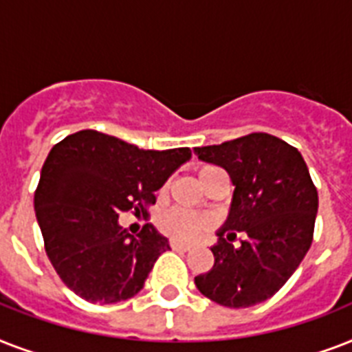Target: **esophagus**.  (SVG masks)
I'll return each mask as SVG.
<instances>
[{"mask_svg":"<svg viewBox=\"0 0 352 352\" xmlns=\"http://www.w3.org/2000/svg\"><path fill=\"white\" fill-rule=\"evenodd\" d=\"M170 246L173 248V250H179V252H188L192 246L188 245V243H181V241H170Z\"/></svg>","mask_w":352,"mask_h":352,"instance_id":"1","label":"esophagus"}]
</instances>
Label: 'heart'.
<instances>
[{"label":"heart","mask_w":352,"mask_h":352,"mask_svg":"<svg viewBox=\"0 0 352 352\" xmlns=\"http://www.w3.org/2000/svg\"><path fill=\"white\" fill-rule=\"evenodd\" d=\"M217 168H212V166H203V168H199L197 177L199 181H203L204 177L212 173ZM160 228L166 232L171 237H175V239H193V237H197V235L203 234L206 230V219L201 217L197 214H192V212H186V210H170V212H166L162 217H160Z\"/></svg>","instance_id":"heart-1"}]
</instances>
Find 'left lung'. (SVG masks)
<instances>
[{"label": "left lung", "instance_id": "8db88e82", "mask_svg": "<svg viewBox=\"0 0 352 352\" xmlns=\"http://www.w3.org/2000/svg\"><path fill=\"white\" fill-rule=\"evenodd\" d=\"M193 151L225 168L235 186L219 241L212 246L214 267L199 274L195 285L223 307L257 305L289 281L311 248L318 192L309 168L298 149L268 133ZM237 231L245 239L234 247L230 241Z\"/></svg>", "mask_w": 352, "mask_h": 352}]
</instances>
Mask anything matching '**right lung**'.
<instances>
[{"label": "right lung", "mask_w": 352, "mask_h": 352, "mask_svg": "<svg viewBox=\"0 0 352 352\" xmlns=\"http://www.w3.org/2000/svg\"><path fill=\"white\" fill-rule=\"evenodd\" d=\"M190 157V148L138 149L95 129L51 149L34 193L36 219L52 267L74 294L107 305L142 290L170 243L151 223L137 237L127 234L118 215L144 214Z\"/></svg>", "instance_id": "right-lung-1"}]
</instances>
